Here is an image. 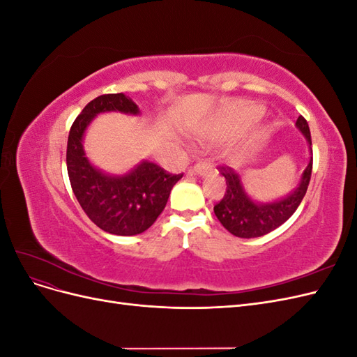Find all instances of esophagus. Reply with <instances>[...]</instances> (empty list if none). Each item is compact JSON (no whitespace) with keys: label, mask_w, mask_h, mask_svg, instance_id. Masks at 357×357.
I'll use <instances>...</instances> for the list:
<instances>
[{"label":"esophagus","mask_w":357,"mask_h":357,"mask_svg":"<svg viewBox=\"0 0 357 357\" xmlns=\"http://www.w3.org/2000/svg\"><path fill=\"white\" fill-rule=\"evenodd\" d=\"M210 171H211V167H210L208 164H205V162H198L197 165H193V167L189 169V174L205 176V174H208Z\"/></svg>","instance_id":"esophagus-1"}]
</instances>
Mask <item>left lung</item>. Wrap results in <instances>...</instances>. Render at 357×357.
<instances>
[{
	"label": "left lung",
	"mask_w": 357,
	"mask_h": 357,
	"mask_svg": "<svg viewBox=\"0 0 357 357\" xmlns=\"http://www.w3.org/2000/svg\"><path fill=\"white\" fill-rule=\"evenodd\" d=\"M296 126L311 146L310 128L305 119L299 116ZM219 169L226 180V192L223 198L214 205L215 218L232 235L240 238H256V236H262L277 229L296 211L310 185L312 158L302 174L296 190L291 192L289 197L271 204H256L248 198L241 186L238 174L231 167L220 165Z\"/></svg>",
	"instance_id": "8db88e82"
}]
</instances>
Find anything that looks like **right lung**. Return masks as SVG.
<instances>
[{"label":"right lung","instance_id":"add662e5","mask_svg":"<svg viewBox=\"0 0 357 357\" xmlns=\"http://www.w3.org/2000/svg\"><path fill=\"white\" fill-rule=\"evenodd\" d=\"M104 112L138 114V107L123 93H105L75 117L67 144L71 188L86 215L102 231L123 236L142 234L164 211L172 186L183 174H171L153 162H142L122 177L105 176L92 167L84 156L82 138L92 119Z\"/></svg>","mask_w":357,"mask_h":357}]
</instances>
